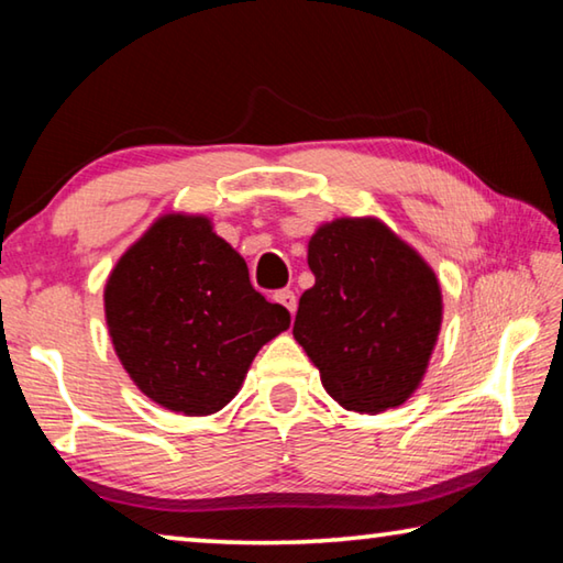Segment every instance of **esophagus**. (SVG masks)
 <instances>
[{
	"label": "esophagus",
	"instance_id": "esophagus-1",
	"mask_svg": "<svg viewBox=\"0 0 563 563\" xmlns=\"http://www.w3.org/2000/svg\"><path fill=\"white\" fill-rule=\"evenodd\" d=\"M275 300H278L283 308H288L290 316H295V308H298V298H295L292 290H280L275 292Z\"/></svg>",
	"mask_w": 563,
	"mask_h": 563
}]
</instances>
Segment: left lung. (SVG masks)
<instances>
[{
    "mask_svg": "<svg viewBox=\"0 0 563 563\" xmlns=\"http://www.w3.org/2000/svg\"><path fill=\"white\" fill-rule=\"evenodd\" d=\"M316 285L292 335L340 407L379 415L422 385L442 330V288L412 245L379 218H335L308 243Z\"/></svg>",
    "mask_w": 563,
    "mask_h": 563,
    "instance_id": "1",
    "label": "left lung"
}]
</instances>
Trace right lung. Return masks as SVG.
Masks as SVG:
<instances>
[{
	"label": "right lung",
	"mask_w": 563,
	"mask_h": 563,
	"mask_svg": "<svg viewBox=\"0 0 563 563\" xmlns=\"http://www.w3.org/2000/svg\"><path fill=\"white\" fill-rule=\"evenodd\" d=\"M113 352L151 402L186 417L223 409L290 312L201 213H164L126 247L103 288Z\"/></svg>",
	"instance_id": "obj_1"
}]
</instances>
